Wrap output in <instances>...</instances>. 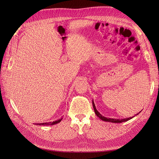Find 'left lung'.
Returning a JSON list of instances; mask_svg holds the SVG:
<instances>
[{
  "label": "left lung",
  "instance_id": "1",
  "mask_svg": "<svg viewBox=\"0 0 159 159\" xmlns=\"http://www.w3.org/2000/svg\"><path fill=\"white\" fill-rule=\"evenodd\" d=\"M92 104H93V109H94V111H95V113L96 114V115L98 116V117H99L100 119H101V120H102L103 121H106V122H113V123H121V122H126L130 119H131L133 117H129V118H126V119H111V118H106L105 117V116H102L101 113H100L96 109V107H95V105L94 104V102H93V100L92 101ZM139 112V113H140ZM139 113L136 114V115H137Z\"/></svg>",
  "mask_w": 159,
  "mask_h": 159
}]
</instances>
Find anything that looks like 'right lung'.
Instances as JSON below:
<instances>
[{
    "mask_svg": "<svg viewBox=\"0 0 159 159\" xmlns=\"http://www.w3.org/2000/svg\"><path fill=\"white\" fill-rule=\"evenodd\" d=\"M62 119H62H59V120H55V121H53V122H44V123H37V125H40V126H43V125H46V126H49V125H54V124H58V122H60L61 121V120Z\"/></svg>",
    "mask_w": 159,
    "mask_h": 159,
    "instance_id": "right-lung-1",
    "label": "right lung"
}]
</instances>
